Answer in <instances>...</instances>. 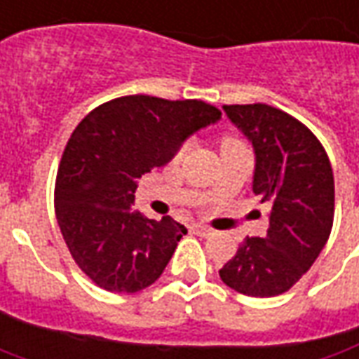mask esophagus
I'll return each instance as SVG.
<instances>
[{
    "label": "esophagus",
    "instance_id": "1",
    "mask_svg": "<svg viewBox=\"0 0 359 359\" xmlns=\"http://www.w3.org/2000/svg\"><path fill=\"white\" fill-rule=\"evenodd\" d=\"M192 232H194V234H198V236H210V234H212V230L206 229V226H201V224L192 226Z\"/></svg>",
    "mask_w": 359,
    "mask_h": 359
}]
</instances>
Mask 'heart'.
I'll list each match as a JSON object with an SVG mask.
<instances>
[{
    "instance_id": "b5f03b06",
    "label": "heart",
    "mask_w": 359,
    "mask_h": 359,
    "mask_svg": "<svg viewBox=\"0 0 359 359\" xmlns=\"http://www.w3.org/2000/svg\"><path fill=\"white\" fill-rule=\"evenodd\" d=\"M230 141H236V139H226V142ZM189 151H191V142H184V144L179 149V156H184Z\"/></svg>"
}]
</instances>
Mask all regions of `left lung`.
Segmentation results:
<instances>
[{
  "label": "left lung",
  "instance_id": "1",
  "mask_svg": "<svg viewBox=\"0 0 359 359\" xmlns=\"http://www.w3.org/2000/svg\"><path fill=\"white\" fill-rule=\"evenodd\" d=\"M222 109L252 142V191L270 208V226L264 238L246 236L218 274L244 296H278L302 278L326 246L334 222L332 165L314 133L276 107Z\"/></svg>",
  "mask_w": 359,
  "mask_h": 359
}]
</instances>
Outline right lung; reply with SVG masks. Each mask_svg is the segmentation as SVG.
I'll return each mask as SVG.
<instances>
[{
  "label": "right lung",
  "mask_w": 359,
  "mask_h": 359,
  "mask_svg": "<svg viewBox=\"0 0 359 359\" xmlns=\"http://www.w3.org/2000/svg\"><path fill=\"white\" fill-rule=\"evenodd\" d=\"M220 115L196 99L129 95L93 109L73 130L57 170L55 215L73 260L99 288L133 294L163 274L187 229L133 212L135 179L167 165Z\"/></svg>",
  "instance_id": "obj_1"
}]
</instances>
